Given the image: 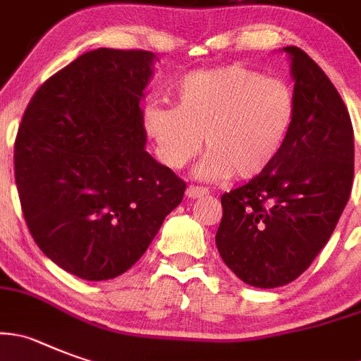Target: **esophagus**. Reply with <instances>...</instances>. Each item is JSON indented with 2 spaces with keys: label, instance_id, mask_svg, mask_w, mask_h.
Wrapping results in <instances>:
<instances>
[{
  "label": "esophagus",
  "instance_id": "1",
  "mask_svg": "<svg viewBox=\"0 0 361 361\" xmlns=\"http://www.w3.org/2000/svg\"><path fill=\"white\" fill-rule=\"evenodd\" d=\"M204 195H207V190L206 188H198V186H190L186 190V197L188 198H200V197H204Z\"/></svg>",
  "mask_w": 361,
  "mask_h": 361
}]
</instances>
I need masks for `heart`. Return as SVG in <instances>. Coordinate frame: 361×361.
<instances>
[{"label": "heart", "instance_id": "b5f03b06", "mask_svg": "<svg viewBox=\"0 0 361 361\" xmlns=\"http://www.w3.org/2000/svg\"><path fill=\"white\" fill-rule=\"evenodd\" d=\"M177 107L150 105L145 130L164 164L180 170L204 147L197 175L204 180L254 178L279 157L295 118V98L279 78L243 64L186 75L175 89Z\"/></svg>", "mask_w": 361, "mask_h": 361}]
</instances>
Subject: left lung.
I'll return each mask as SVG.
<instances>
[{
	"mask_svg": "<svg viewBox=\"0 0 361 361\" xmlns=\"http://www.w3.org/2000/svg\"><path fill=\"white\" fill-rule=\"evenodd\" d=\"M290 55L295 118L269 170L221 195L216 247L243 283L277 288L308 269L331 238L355 177V132L326 73L297 46Z\"/></svg>",
	"mask_w": 361,
	"mask_h": 361,
	"instance_id": "obj_1",
	"label": "left lung"
}]
</instances>
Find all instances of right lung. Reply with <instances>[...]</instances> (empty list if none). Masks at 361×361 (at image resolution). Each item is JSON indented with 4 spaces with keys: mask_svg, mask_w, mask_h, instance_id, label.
I'll use <instances>...</instances> for the list:
<instances>
[{
    "mask_svg": "<svg viewBox=\"0 0 361 361\" xmlns=\"http://www.w3.org/2000/svg\"><path fill=\"white\" fill-rule=\"evenodd\" d=\"M155 55L98 48L30 100L14 145L21 209L39 249L85 281L127 272L186 183L147 150L140 102Z\"/></svg>",
    "mask_w": 361,
    "mask_h": 361,
    "instance_id": "right-lung-1",
    "label": "right lung"
}]
</instances>
